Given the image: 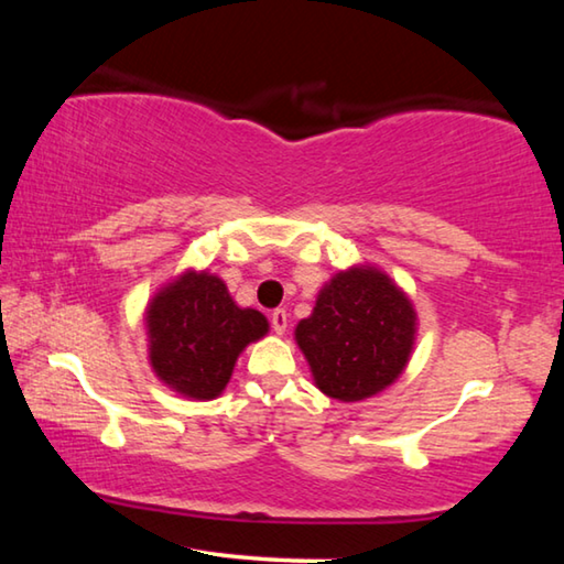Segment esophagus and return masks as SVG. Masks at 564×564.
<instances>
[{
  "mask_svg": "<svg viewBox=\"0 0 564 564\" xmlns=\"http://www.w3.org/2000/svg\"><path fill=\"white\" fill-rule=\"evenodd\" d=\"M271 326H273L275 333H279V336H283L285 328H289V313H285L283 308L273 311V313H271Z\"/></svg>",
  "mask_w": 564,
  "mask_h": 564,
  "instance_id": "1",
  "label": "esophagus"
}]
</instances>
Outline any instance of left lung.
<instances>
[{"label": "left lung", "instance_id": "8db88e82", "mask_svg": "<svg viewBox=\"0 0 564 564\" xmlns=\"http://www.w3.org/2000/svg\"><path fill=\"white\" fill-rule=\"evenodd\" d=\"M293 338L321 393L358 403L403 376L417 340V311L383 269L352 263L323 283Z\"/></svg>", "mask_w": 564, "mask_h": 564}]
</instances>
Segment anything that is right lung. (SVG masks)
Returning a JSON list of instances; mask_svg holds the SVG:
<instances>
[{
	"label": "right lung",
	"mask_w": 564,
	"mask_h": 564,
	"mask_svg": "<svg viewBox=\"0 0 564 564\" xmlns=\"http://www.w3.org/2000/svg\"><path fill=\"white\" fill-rule=\"evenodd\" d=\"M269 328L261 311L238 305L221 275L208 269L171 275L144 308L149 366L156 380L188 400L221 395L238 356Z\"/></svg>",
	"instance_id": "right-lung-1"
}]
</instances>
